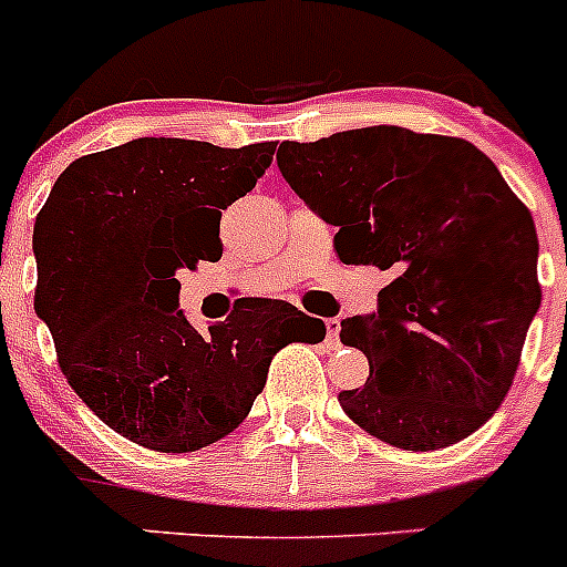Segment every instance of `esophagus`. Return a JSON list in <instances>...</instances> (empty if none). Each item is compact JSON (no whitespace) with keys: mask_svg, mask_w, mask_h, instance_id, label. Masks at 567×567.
<instances>
[{"mask_svg":"<svg viewBox=\"0 0 567 567\" xmlns=\"http://www.w3.org/2000/svg\"><path fill=\"white\" fill-rule=\"evenodd\" d=\"M326 340H329V348L340 346V320L337 318L326 320Z\"/></svg>","mask_w":567,"mask_h":567,"instance_id":"obj_1","label":"esophagus"}]
</instances>
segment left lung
<instances>
[{
  "label": "left lung",
  "mask_w": 567,
  "mask_h": 567,
  "mask_svg": "<svg viewBox=\"0 0 567 567\" xmlns=\"http://www.w3.org/2000/svg\"><path fill=\"white\" fill-rule=\"evenodd\" d=\"M277 164L337 227L342 262L390 274L379 312L340 323L370 362L342 411L414 453L472 436L511 392L540 307L527 205L472 142L400 125L285 142Z\"/></svg>",
  "instance_id": "obj_1"
}]
</instances>
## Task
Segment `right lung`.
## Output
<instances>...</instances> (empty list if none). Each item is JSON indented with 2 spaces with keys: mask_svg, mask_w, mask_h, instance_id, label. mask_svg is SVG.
<instances>
[{
  "mask_svg": "<svg viewBox=\"0 0 567 567\" xmlns=\"http://www.w3.org/2000/svg\"><path fill=\"white\" fill-rule=\"evenodd\" d=\"M274 151L142 136L76 158L40 208L35 312L73 392L140 447L219 442L247 420L279 348L326 337L288 301L247 299L208 331L177 307V271L219 260L221 210Z\"/></svg>",
  "mask_w": 567,
  "mask_h": 567,
  "instance_id": "add662e5",
  "label": "right lung"
}]
</instances>
